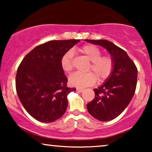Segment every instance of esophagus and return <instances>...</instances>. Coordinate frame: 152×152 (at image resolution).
Segmentation results:
<instances>
[{
	"instance_id": "esophagus-1",
	"label": "esophagus",
	"mask_w": 152,
	"mask_h": 152,
	"mask_svg": "<svg viewBox=\"0 0 152 152\" xmlns=\"http://www.w3.org/2000/svg\"><path fill=\"white\" fill-rule=\"evenodd\" d=\"M76 90H77L78 92H79V93H82V92H83V89H82V88H76Z\"/></svg>"
}]
</instances>
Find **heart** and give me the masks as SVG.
<instances>
[{"label":"heart","mask_w":152,"mask_h":152,"mask_svg":"<svg viewBox=\"0 0 152 152\" xmlns=\"http://www.w3.org/2000/svg\"><path fill=\"white\" fill-rule=\"evenodd\" d=\"M79 51L90 63L86 74L75 73L69 78L71 86L77 88H85L92 86L97 79L99 82L104 81L110 77L114 69V60L109 55H102L101 50L93 45H86ZM61 66L64 72L69 74L74 69V53L68 51L62 57Z\"/></svg>","instance_id":"b5f03b06"}]
</instances>
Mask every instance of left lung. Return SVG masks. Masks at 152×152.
<instances>
[{
	"mask_svg": "<svg viewBox=\"0 0 152 152\" xmlns=\"http://www.w3.org/2000/svg\"><path fill=\"white\" fill-rule=\"evenodd\" d=\"M86 41L106 48L114 60V69L106 82L93 89L95 98L87 104L88 112L100 121H109L118 116L127 107L135 94L137 69L127 53L107 40Z\"/></svg>",
	"mask_w": 152,
	"mask_h": 152,
	"instance_id": "left-lung-1",
	"label": "left lung"
}]
</instances>
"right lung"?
I'll list each match as a JSON object with an SVG mask.
<instances>
[{"mask_svg": "<svg viewBox=\"0 0 152 152\" xmlns=\"http://www.w3.org/2000/svg\"><path fill=\"white\" fill-rule=\"evenodd\" d=\"M80 40L50 41L36 46L22 59L15 79L19 99L36 120L51 123L66 110L68 88L61 58Z\"/></svg>", "mask_w": 152, "mask_h": 152, "instance_id": "add662e5", "label": "right lung"}]
</instances>
